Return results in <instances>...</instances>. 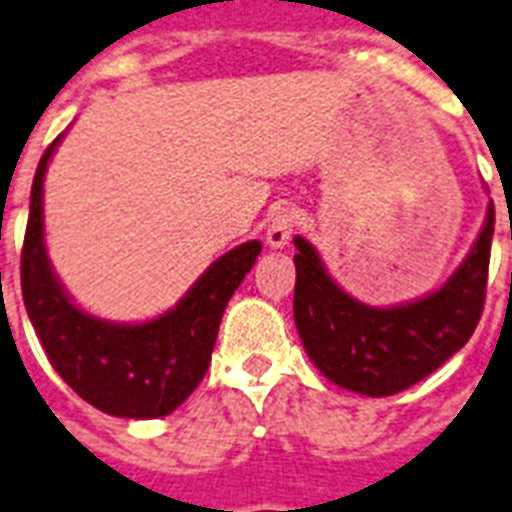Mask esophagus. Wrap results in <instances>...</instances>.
<instances>
[{"label":"esophagus","mask_w":512,"mask_h":512,"mask_svg":"<svg viewBox=\"0 0 512 512\" xmlns=\"http://www.w3.org/2000/svg\"><path fill=\"white\" fill-rule=\"evenodd\" d=\"M295 227V211L293 209H277L269 219V225H266V243L272 248H285L290 235H293Z\"/></svg>","instance_id":"esophagus-1"}]
</instances>
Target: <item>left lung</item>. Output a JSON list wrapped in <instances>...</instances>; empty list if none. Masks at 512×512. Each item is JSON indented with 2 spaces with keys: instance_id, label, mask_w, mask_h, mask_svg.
I'll use <instances>...</instances> for the list:
<instances>
[{
  "instance_id": "obj_1",
  "label": "left lung",
  "mask_w": 512,
  "mask_h": 512,
  "mask_svg": "<svg viewBox=\"0 0 512 512\" xmlns=\"http://www.w3.org/2000/svg\"><path fill=\"white\" fill-rule=\"evenodd\" d=\"M494 206L463 264L437 293L392 308L350 298L314 246L295 238V327L308 358L329 382L369 398L408 390L455 356L484 311Z\"/></svg>"
}]
</instances>
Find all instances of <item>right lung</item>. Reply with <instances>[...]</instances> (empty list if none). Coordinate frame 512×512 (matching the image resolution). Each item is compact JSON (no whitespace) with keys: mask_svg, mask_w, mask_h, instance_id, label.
<instances>
[{"mask_svg":"<svg viewBox=\"0 0 512 512\" xmlns=\"http://www.w3.org/2000/svg\"><path fill=\"white\" fill-rule=\"evenodd\" d=\"M59 138L41 156L31 188L20 256L28 319L54 371L86 403L120 418L167 416L204 379L227 301L251 272L261 243L248 240L219 256L159 319L114 324L80 311L59 285L44 248V175Z\"/></svg>","mask_w":512,"mask_h":512,"instance_id":"1","label":"right lung"}]
</instances>
